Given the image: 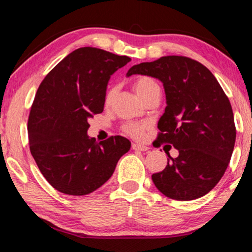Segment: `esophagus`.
<instances>
[{"instance_id": "esophagus-1", "label": "esophagus", "mask_w": 252, "mask_h": 252, "mask_svg": "<svg viewBox=\"0 0 252 252\" xmlns=\"http://www.w3.org/2000/svg\"><path fill=\"white\" fill-rule=\"evenodd\" d=\"M131 149H133V151L146 152V151H148V147H147V146H144V145H140V144H135V143H133V144H131Z\"/></svg>"}]
</instances>
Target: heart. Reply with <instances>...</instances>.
Wrapping results in <instances>:
<instances>
[{"instance_id":"b5f03b06","label":"heart","mask_w":252,"mask_h":252,"mask_svg":"<svg viewBox=\"0 0 252 252\" xmlns=\"http://www.w3.org/2000/svg\"><path fill=\"white\" fill-rule=\"evenodd\" d=\"M134 90L136 93L142 97V99L145 100L149 95H152L154 92L159 90V86L158 84L154 81L152 77L148 76H140L136 78L134 81ZM115 93H116V87L115 86H109L107 92H106L105 95V104L109 105L110 101L113 100V97L115 96ZM148 128L147 123H137V122H127L122 125V130L123 133L126 135L130 136V137L139 139L142 138L145 131Z\"/></svg>"}]
</instances>
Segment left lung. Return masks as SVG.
I'll return each instance as SVG.
<instances>
[{
	"instance_id": "obj_1",
	"label": "left lung",
	"mask_w": 252,
	"mask_h": 252,
	"mask_svg": "<svg viewBox=\"0 0 252 252\" xmlns=\"http://www.w3.org/2000/svg\"><path fill=\"white\" fill-rule=\"evenodd\" d=\"M148 75L164 84L167 106L158 122V145L170 144L179 156L153 174L158 190L175 200L208 193L226 171L236 142L227 95L213 73L186 56H162L134 65L127 73Z\"/></svg>"
}]
</instances>
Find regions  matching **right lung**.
<instances>
[{"label": "right lung", "instance_id": "obj_1", "mask_svg": "<svg viewBox=\"0 0 252 252\" xmlns=\"http://www.w3.org/2000/svg\"><path fill=\"white\" fill-rule=\"evenodd\" d=\"M128 62V56L81 47L39 85L28 121L30 151L42 175L60 192L84 196L95 191L129 151L130 142L123 136L100 143L87 136V119L104 110L110 75Z\"/></svg>", "mask_w": 252, "mask_h": 252}]
</instances>
